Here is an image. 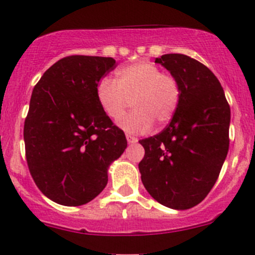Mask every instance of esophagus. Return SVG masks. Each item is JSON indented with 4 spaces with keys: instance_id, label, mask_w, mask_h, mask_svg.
Here are the masks:
<instances>
[{
    "instance_id": "esophagus-1",
    "label": "esophagus",
    "mask_w": 255,
    "mask_h": 255,
    "mask_svg": "<svg viewBox=\"0 0 255 255\" xmlns=\"http://www.w3.org/2000/svg\"><path fill=\"white\" fill-rule=\"evenodd\" d=\"M127 140H128V143H135V142H137V138H136L135 136L130 135V133H127Z\"/></svg>"
}]
</instances>
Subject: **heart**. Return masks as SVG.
Wrapping results in <instances>:
<instances>
[{"mask_svg": "<svg viewBox=\"0 0 255 255\" xmlns=\"http://www.w3.org/2000/svg\"><path fill=\"white\" fill-rule=\"evenodd\" d=\"M117 79L103 78L97 87V99L109 119L118 122L131 105L133 112L119 123L128 132H146L163 127L175 117L181 100V85L175 75L161 70L155 63L142 60L118 68Z\"/></svg>", "mask_w": 255, "mask_h": 255, "instance_id": "1", "label": "heart"}]
</instances>
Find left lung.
Returning <instances> with one entry per match:
<instances>
[{
	"mask_svg": "<svg viewBox=\"0 0 255 255\" xmlns=\"http://www.w3.org/2000/svg\"><path fill=\"white\" fill-rule=\"evenodd\" d=\"M181 85L175 117L160 133L138 142V163L146 191L172 210L202 202L218 178L229 148L231 108L216 75L185 54L156 58Z\"/></svg>",
	"mask_w": 255,
	"mask_h": 255,
	"instance_id": "8db88e82",
	"label": "left lung"
}]
</instances>
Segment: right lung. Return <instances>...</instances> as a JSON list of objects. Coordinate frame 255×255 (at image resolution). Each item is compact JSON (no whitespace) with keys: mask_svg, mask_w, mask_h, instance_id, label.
<instances>
[{"mask_svg":"<svg viewBox=\"0 0 255 255\" xmlns=\"http://www.w3.org/2000/svg\"><path fill=\"white\" fill-rule=\"evenodd\" d=\"M110 57L69 55L45 70L24 120L26 158L37 187L53 202L82 206L108 183V167L128 146L97 99Z\"/></svg>","mask_w":255,"mask_h":255,"instance_id":"add662e5","label":"right lung"}]
</instances>
